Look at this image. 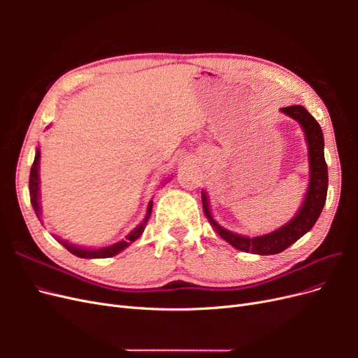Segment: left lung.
Returning a JSON list of instances; mask_svg holds the SVG:
<instances>
[{"label":"left lung","mask_w":358,"mask_h":358,"mask_svg":"<svg viewBox=\"0 0 358 358\" xmlns=\"http://www.w3.org/2000/svg\"><path fill=\"white\" fill-rule=\"evenodd\" d=\"M285 115L289 117L296 119V121L301 125L303 131L306 134L308 146H309V164H310V179H309V188L306 199L303 201L301 209L299 213L292 218L288 224L280 227L279 230L268 233L264 236L258 237H246L234 234L229 230L222 229L221 225L215 222L212 218L208 197L203 192V210L208 216L209 222L212 224L213 229L216 230L224 241L229 242L236 249H241L245 252H252L259 255H272L285 251V249L297 242L303 234H306L313 224L317 222L320 215L322 212L324 204H326L327 199V187H329V173H327V164L326 158H324V137L320 124L315 121L305 107L303 106H289L282 107Z\"/></svg>","instance_id":"1"}]
</instances>
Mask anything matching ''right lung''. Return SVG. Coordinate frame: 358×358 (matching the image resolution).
I'll return each instance as SVG.
<instances>
[{
    "label": "right lung",
    "mask_w": 358,
    "mask_h": 358,
    "mask_svg": "<svg viewBox=\"0 0 358 358\" xmlns=\"http://www.w3.org/2000/svg\"><path fill=\"white\" fill-rule=\"evenodd\" d=\"M38 159H40V152L37 150L36 152V158L34 162H32V167H31V173H29V197H31V204H32V209H34L36 215L40 218V204H38ZM150 212H152V201L149 203L148 206V213H146V218L145 221L140 224L136 230H133L129 233L125 241L117 242L112 246H107V248H101V249H83V248H78L74 245H70L64 241H59V243L70 251L73 255L76 257H80V258H109L116 255L117 252H121L122 249H125L128 245H131V242H134L136 239H138L140 236H142L143 230H145V225L149 220Z\"/></svg>",
    "instance_id": "add662e5"
}]
</instances>
